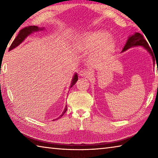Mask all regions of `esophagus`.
I'll use <instances>...</instances> for the list:
<instances>
[{"label":"esophagus","instance_id":"esophagus-1","mask_svg":"<svg viewBox=\"0 0 158 158\" xmlns=\"http://www.w3.org/2000/svg\"><path fill=\"white\" fill-rule=\"evenodd\" d=\"M79 75L82 77H87L90 75V72L87 70H81L79 72Z\"/></svg>","mask_w":158,"mask_h":158}]
</instances>
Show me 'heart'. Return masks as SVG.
I'll return each instance as SVG.
<instances>
[{"label":"heart","mask_w":158,"mask_h":158,"mask_svg":"<svg viewBox=\"0 0 158 158\" xmlns=\"http://www.w3.org/2000/svg\"><path fill=\"white\" fill-rule=\"evenodd\" d=\"M114 44V37L105 30L82 32L73 40V45L77 49H91V58L109 51Z\"/></svg>","instance_id":"heart-1"}]
</instances>
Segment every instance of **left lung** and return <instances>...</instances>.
Wrapping results in <instances>:
<instances>
[{"label": "left lung", "mask_w": 158, "mask_h": 158, "mask_svg": "<svg viewBox=\"0 0 158 158\" xmlns=\"http://www.w3.org/2000/svg\"><path fill=\"white\" fill-rule=\"evenodd\" d=\"M139 46L143 47L144 48L150 53V55L151 56V57H152V59H153V65H155V57L153 53L152 49H151V47H149V45H148L147 41L144 38L143 35L139 34V33L135 32L134 34L129 36L125 45H124L123 49L122 50L121 53L127 51V49L131 48V47H139Z\"/></svg>", "instance_id": "8db88e82"}]
</instances>
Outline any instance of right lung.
Segmentation results:
<instances>
[{
	"mask_svg": "<svg viewBox=\"0 0 158 158\" xmlns=\"http://www.w3.org/2000/svg\"><path fill=\"white\" fill-rule=\"evenodd\" d=\"M44 28L42 27V28H40L38 27L37 26H28V27H26L22 29L21 30L19 31V34H18L17 36L15 38L14 40L13 41V43H11V46L10 47V49H9V51H11V50H12L13 49L16 48V47H18L19 45V44H21L24 40H25V38H27V37L29 36V35H31V34H33L34 32L35 31H43ZM78 75H77V73H76L74 74V76L72 78V80H71V85H70V88H71L73 87V86L76 84V82H77V80H78ZM67 106L66 105L65 106V108L64 109V111L62 113V114L59 116L58 118H56V120H58V119L60 118L62 115H64V114L65 112L67 111Z\"/></svg>",
	"mask_w": 158,
	"mask_h": 158,
	"instance_id": "add662e5",
	"label": "right lung"
}]
</instances>
